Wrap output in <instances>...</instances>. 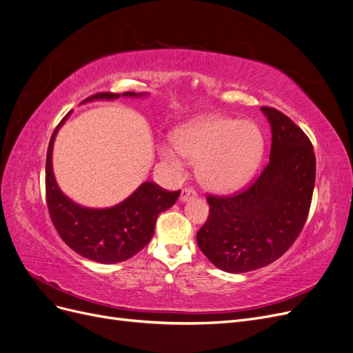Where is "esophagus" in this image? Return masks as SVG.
I'll list each match as a JSON object with an SVG mask.
<instances>
[{"label":"esophagus","instance_id":"obj_1","mask_svg":"<svg viewBox=\"0 0 353 353\" xmlns=\"http://www.w3.org/2000/svg\"><path fill=\"white\" fill-rule=\"evenodd\" d=\"M195 196H196V192L191 187H187L181 191V201H188V200L195 199Z\"/></svg>","mask_w":353,"mask_h":353}]
</instances>
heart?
Listing matches in <instances>:
<instances>
[{
    "label": "heart",
    "mask_w": 353,
    "mask_h": 353,
    "mask_svg": "<svg viewBox=\"0 0 353 353\" xmlns=\"http://www.w3.org/2000/svg\"><path fill=\"white\" fill-rule=\"evenodd\" d=\"M162 159L175 171L184 157L199 163L196 174L213 191H233L245 185L258 169L263 154V136L252 121L207 116L182 125L174 134V146L161 149Z\"/></svg>",
    "instance_id": "b5f03b06"
}]
</instances>
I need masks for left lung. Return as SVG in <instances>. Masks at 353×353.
<instances>
[{
	"label": "left lung",
	"mask_w": 353,
	"mask_h": 353,
	"mask_svg": "<svg viewBox=\"0 0 353 353\" xmlns=\"http://www.w3.org/2000/svg\"><path fill=\"white\" fill-rule=\"evenodd\" d=\"M270 120V162L233 195L207 194L210 214L196 243L219 270L242 274L272 263L301 233L312 205L316 157L307 134L284 112L262 107Z\"/></svg>",
	"instance_id": "8db88e82"
}]
</instances>
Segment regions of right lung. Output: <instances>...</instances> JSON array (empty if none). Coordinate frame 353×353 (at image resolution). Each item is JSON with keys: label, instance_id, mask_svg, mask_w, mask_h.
<instances>
[{"label": "right lung", "instance_id": "1", "mask_svg": "<svg viewBox=\"0 0 353 353\" xmlns=\"http://www.w3.org/2000/svg\"><path fill=\"white\" fill-rule=\"evenodd\" d=\"M120 95L119 92H97L85 101L98 98L114 100ZM123 95L139 97L143 94L124 92ZM66 117L56 125L48 148L46 203L50 220L62 241L78 255L100 263L123 262L134 256L150 242L158 216L175 204L181 190L168 191L154 182H143L123 203L101 210L85 208L70 201L56 184L52 171L54 136Z\"/></svg>", "mask_w": 353, "mask_h": 353}]
</instances>
